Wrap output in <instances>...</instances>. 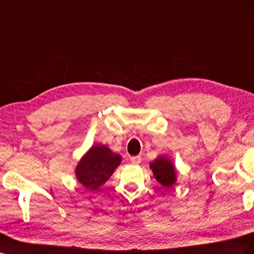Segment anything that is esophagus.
<instances>
[{
	"label": "esophagus",
	"instance_id": "obj_1",
	"mask_svg": "<svg viewBox=\"0 0 254 254\" xmlns=\"http://www.w3.org/2000/svg\"><path fill=\"white\" fill-rule=\"evenodd\" d=\"M141 160H142L141 156H133L130 158V161H131L132 164H139L141 162Z\"/></svg>",
	"mask_w": 254,
	"mask_h": 254
}]
</instances>
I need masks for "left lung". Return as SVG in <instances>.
<instances>
[{
    "instance_id": "8db88e82",
    "label": "left lung",
    "mask_w": 254,
    "mask_h": 254,
    "mask_svg": "<svg viewBox=\"0 0 254 254\" xmlns=\"http://www.w3.org/2000/svg\"><path fill=\"white\" fill-rule=\"evenodd\" d=\"M149 168L152 169L156 181L160 183L163 187L171 188L176 183V170L172 160L167 156H159L153 162H150Z\"/></svg>"
}]
</instances>
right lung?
Instances as JSON below:
<instances>
[{"label":"right lung","mask_w":254,"mask_h":254,"mask_svg":"<svg viewBox=\"0 0 254 254\" xmlns=\"http://www.w3.org/2000/svg\"><path fill=\"white\" fill-rule=\"evenodd\" d=\"M122 162V156L106 145H93L78 162L74 174L87 190H97L114 173Z\"/></svg>","instance_id":"obj_1"}]
</instances>
